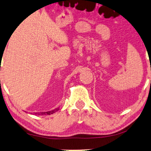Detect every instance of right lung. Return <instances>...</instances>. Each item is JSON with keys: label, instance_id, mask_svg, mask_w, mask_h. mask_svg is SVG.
Segmentation results:
<instances>
[{"label": "right lung", "instance_id": "1", "mask_svg": "<svg viewBox=\"0 0 151 151\" xmlns=\"http://www.w3.org/2000/svg\"><path fill=\"white\" fill-rule=\"evenodd\" d=\"M58 109H59V108H56V109H54V110H51V111H46V112H36L34 114L35 115H49V114H54V113L56 112V111H57Z\"/></svg>", "mask_w": 151, "mask_h": 151}]
</instances>
